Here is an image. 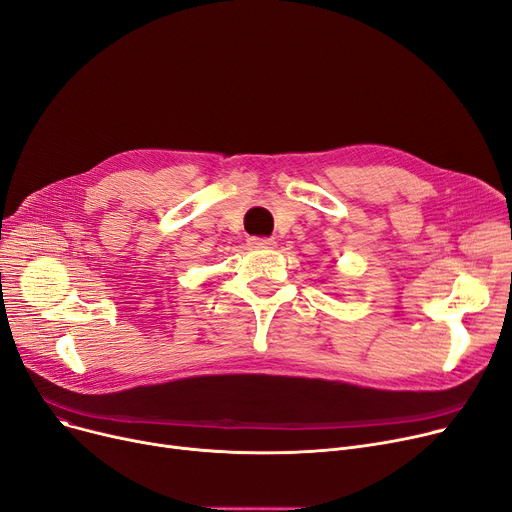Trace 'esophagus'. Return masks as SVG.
I'll use <instances>...</instances> for the list:
<instances>
[{
  "instance_id": "esophagus-1",
  "label": "esophagus",
  "mask_w": 512,
  "mask_h": 512,
  "mask_svg": "<svg viewBox=\"0 0 512 512\" xmlns=\"http://www.w3.org/2000/svg\"><path fill=\"white\" fill-rule=\"evenodd\" d=\"M249 245L253 249H272L276 245L274 238H267V236H251L249 238Z\"/></svg>"
}]
</instances>
